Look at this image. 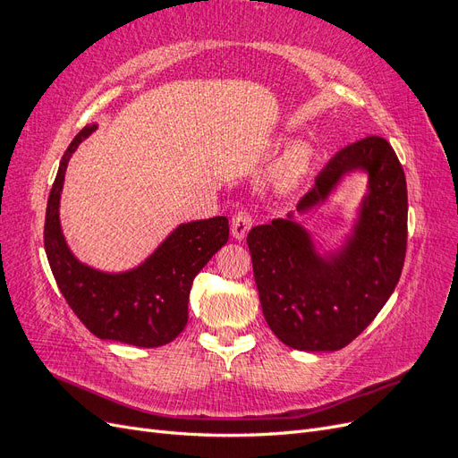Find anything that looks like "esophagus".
Listing matches in <instances>:
<instances>
[{
    "mask_svg": "<svg viewBox=\"0 0 458 458\" xmlns=\"http://www.w3.org/2000/svg\"><path fill=\"white\" fill-rule=\"evenodd\" d=\"M252 225H254V216H252V212L250 210H239L237 214L233 216V219H231V233H233V237L234 239H244L246 237V233L252 229Z\"/></svg>",
    "mask_w": 458,
    "mask_h": 458,
    "instance_id": "obj_1",
    "label": "esophagus"
}]
</instances>
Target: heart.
<instances>
[{
  "mask_svg": "<svg viewBox=\"0 0 458 458\" xmlns=\"http://www.w3.org/2000/svg\"><path fill=\"white\" fill-rule=\"evenodd\" d=\"M308 168H310V148L306 145L298 143L284 150V155L275 165L273 179L279 187L290 189L294 187L303 175H306Z\"/></svg>",
  "mask_w": 458,
  "mask_h": 458,
  "instance_id": "heart-1",
  "label": "heart"
}]
</instances>
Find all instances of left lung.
I'll use <instances>...</instances> for the list:
<instances>
[{"label":"left lung","mask_w":458,"mask_h":458,"mask_svg":"<svg viewBox=\"0 0 458 458\" xmlns=\"http://www.w3.org/2000/svg\"><path fill=\"white\" fill-rule=\"evenodd\" d=\"M357 168L370 177V195L350 246L321 261L293 219H275L248 233L263 317L294 350H342L372 323L403 269L407 252V182L395 150L380 135L345 145L315 177L298 210L323 200L338 179Z\"/></svg>","instance_id":"left-lung-1"}]
</instances>
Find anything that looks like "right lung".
<instances>
[{
	"label": "right lung",
	"mask_w": 458,
	"mask_h": 458,
	"mask_svg": "<svg viewBox=\"0 0 458 458\" xmlns=\"http://www.w3.org/2000/svg\"><path fill=\"white\" fill-rule=\"evenodd\" d=\"M95 130L86 126L68 145L55 177L44 225V246L55 281L86 328L101 340L137 348H158L187 325L189 293L199 271L229 239L224 216L179 225L141 267L122 275L99 273L81 263L64 244L59 199L66 164Z\"/></svg>",
	"instance_id": "right-lung-1"
}]
</instances>
